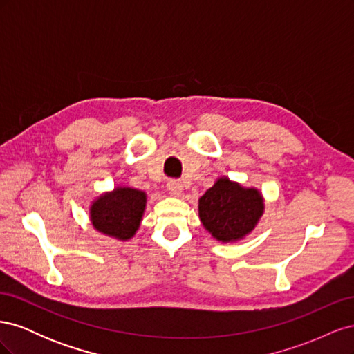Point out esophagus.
<instances>
[{
  "label": "esophagus",
  "instance_id": "34e87169",
  "mask_svg": "<svg viewBox=\"0 0 354 354\" xmlns=\"http://www.w3.org/2000/svg\"><path fill=\"white\" fill-rule=\"evenodd\" d=\"M167 189L173 196H180L181 192H183V185L178 180H169L167 183Z\"/></svg>",
  "mask_w": 354,
  "mask_h": 354
}]
</instances>
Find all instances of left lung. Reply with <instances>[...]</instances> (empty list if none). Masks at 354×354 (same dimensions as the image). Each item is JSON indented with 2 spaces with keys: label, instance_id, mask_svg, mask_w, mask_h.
Listing matches in <instances>:
<instances>
[{
  "label": "left lung",
  "instance_id": "obj_1",
  "mask_svg": "<svg viewBox=\"0 0 354 354\" xmlns=\"http://www.w3.org/2000/svg\"><path fill=\"white\" fill-rule=\"evenodd\" d=\"M199 218L205 230L220 242H238L255 229L264 212L259 189L243 187L229 177H220L199 198Z\"/></svg>",
  "mask_w": 354,
  "mask_h": 354
}]
</instances>
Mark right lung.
I'll return each mask as SVG.
<instances>
[{"instance_id":"1","label":"right lung","mask_w":354,"mask_h":354,"mask_svg":"<svg viewBox=\"0 0 354 354\" xmlns=\"http://www.w3.org/2000/svg\"><path fill=\"white\" fill-rule=\"evenodd\" d=\"M146 203V192L118 186L93 201L90 221L95 230L106 236L128 241L140 227Z\"/></svg>"}]
</instances>
